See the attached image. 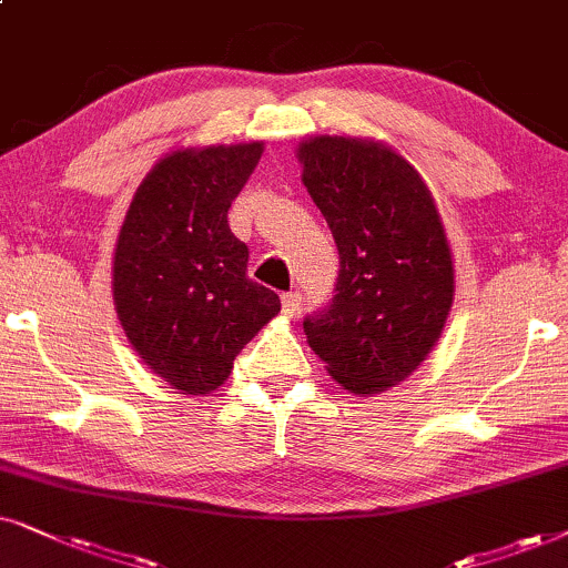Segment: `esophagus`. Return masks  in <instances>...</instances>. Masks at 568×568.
I'll return each mask as SVG.
<instances>
[{
	"label": "esophagus",
	"mask_w": 568,
	"mask_h": 568,
	"mask_svg": "<svg viewBox=\"0 0 568 568\" xmlns=\"http://www.w3.org/2000/svg\"><path fill=\"white\" fill-rule=\"evenodd\" d=\"M280 304H283V312L288 316H296L298 308H301V293L291 291V293H283V298H280Z\"/></svg>",
	"instance_id": "esophagus-1"
}]
</instances>
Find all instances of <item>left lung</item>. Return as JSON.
<instances>
[{
    "label": "left lung",
    "instance_id": "1",
    "mask_svg": "<svg viewBox=\"0 0 568 568\" xmlns=\"http://www.w3.org/2000/svg\"><path fill=\"white\" fill-rule=\"evenodd\" d=\"M296 158L339 252L335 298L304 322L308 347L343 389L382 395L428 358L452 312L442 215L415 165L384 142L316 134Z\"/></svg>",
    "mask_w": 568,
    "mask_h": 568
}]
</instances>
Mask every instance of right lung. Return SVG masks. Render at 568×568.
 I'll return each mask as SVG.
<instances>
[{
	"instance_id": "right-lung-1",
	"label": "right lung",
	"mask_w": 568,
	"mask_h": 568,
	"mask_svg": "<svg viewBox=\"0 0 568 568\" xmlns=\"http://www.w3.org/2000/svg\"><path fill=\"white\" fill-rule=\"evenodd\" d=\"M264 142L179 148L134 192L113 248V308L150 372L179 395H210L233 358L280 312L275 291L246 275L248 248L229 207Z\"/></svg>"
}]
</instances>
